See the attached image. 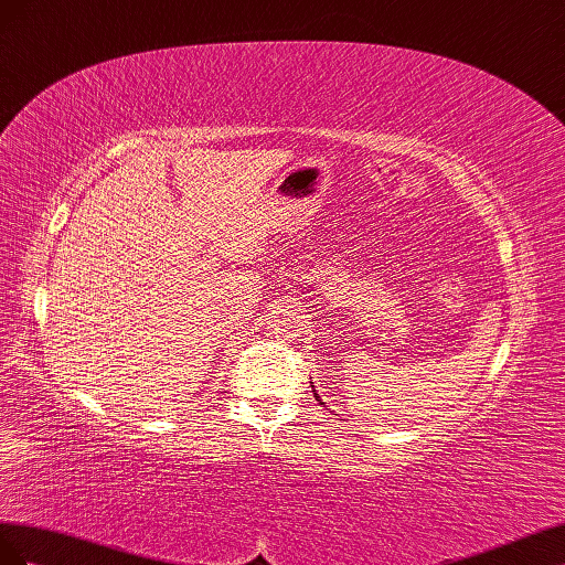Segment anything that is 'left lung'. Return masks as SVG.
<instances>
[{
	"label": "left lung",
	"mask_w": 565,
	"mask_h": 565,
	"mask_svg": "<svg viewBox=\"0 0 565 565\" xmlns=\"http://www.w3.org/2000/svg\"><path fill=\"white\" fill-rule=\"evenodd\" d=\"M315 397H317V395H315Z\"/></svg>",
	"instance_id": "obj_1"
}]
</instances>
